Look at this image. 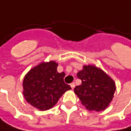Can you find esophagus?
Here are the masks:
<instances>
[{
	"mask_svg": "<svg viewBox=\"0 0 131 131\" xmlns=\"http://www.w3.org/2000/svg\"><path fill=\"white\" fill-rule=\"evenodd\" d=\"M70 86H71V88L72 89H74V87H75V84H74V83H71V84H70Z\"/></svg>",
	"mask_w": 131,
	"mask_h": 131,
	"instance_id": "34e87169",
	"label": "esophagus"
}]
</instances>
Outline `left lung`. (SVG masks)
<instances>
[{"instance_id":"obj_1","label":"left lung","mask_w":131,"mask_h":131,"mask_svg":"<svg viewBox=\"0 0 131 131\" xmlns=\"http://www.w3.org/2000/svg\"><path fill=\"white\" fill-rule=\"evenodd\" d=\"M83 68L77 74L82 83L75 87L74 93L87 110L103 111L114 97L115 83L104 71L95 65H84Z\"/></svg>"}]
</instances>
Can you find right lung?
<instances>
[{"mask_svg": "<svg viewBox=\"0 0 131 131\" xmlns=\"http://www.w3.org/2000/svg\"><path fill=\"white\" fill-rule=\"evenodd\" d=\"M54 61L41 62L30 70L23 80V95L33 107L40 111L51 109L66 91L71 89L64 81L65 74L58 73Z\"/></svg>", "mask_w": 131, "mask_h": 131, "instance_id": "add662e5", "label": "right lung"}]
</instances>
